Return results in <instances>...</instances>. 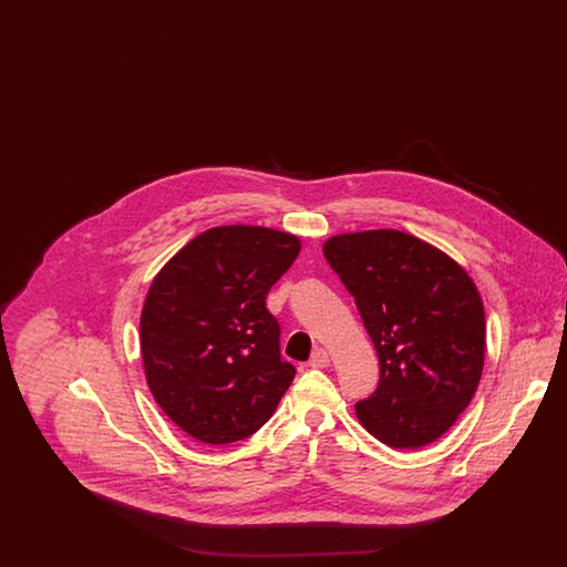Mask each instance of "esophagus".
I'll use <instances>...</instances> for the list:
<instances>
[{
	"instance_id": "34e87169",
	"label": "esophagus",
	"mask_w": 567,
	"mask_h": 567,
	"mask_svg": "<svg viewBox=\"0 0 567 567\" xmlns=\"http://www.w3.org/2000/svg\"><path fill=\"white\" fill-rule=\"evenodd\" d=\"M308 365L310 368H327L329 365V354L323 349H317V351L312 352Z\"/></svg>"
}]
</instances>
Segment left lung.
<instances>
[{"mask_svg":"<svg viewBox=\"0 0 567 567\" xmlns=\"http://www.w3.org/2000/svg\"><path fill=\"white\" fill-rule=\"evenodd\" d=\"M380 361L361 425L391 449L437 440L472 402L485 363V310L472 278L432 244L377 229L327 240Z\"/></svg>","mask_w":567,"mask_h":567,"instance_id":"obj_1","label":"left lung"}]
</instances>
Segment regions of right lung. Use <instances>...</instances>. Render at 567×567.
<instances>
[{
  "mask_svg": "<svg viewBox=\"0 0 567 567\" xmlns=\"http://www.w3.org/2000/svg\"><path fill=\"white\" fill-rule=\"evenodd\" d=\"M297 255L291 234L227 225L193 238L153 280L140 319L144 372L163 412L195 440L252 435L293 382L266 297Z\"/></svg>",
  "mask_w": 567,
  "mask_h": 567,
  "instance_id": "obj_1",
  "label": "right lung"
}]
</instances>
